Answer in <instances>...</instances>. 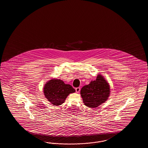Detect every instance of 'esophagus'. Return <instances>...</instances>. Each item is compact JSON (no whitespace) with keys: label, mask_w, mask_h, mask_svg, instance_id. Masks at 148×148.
<instances>
[{"label":"esophagus","mask_w":148,"mask_h":148,"mask_svg":"<svg viewBox=\"0 0 148 148\" xmlns=\"http://www.w3.org/2000/svg\"><path fill=\"white\" fill-rule=\"evenodd\" d=\"M75 90H76L77 92H79L80 91V87L76 88H75Z\"/></svg>","instance_id":"1"}]
</instances>
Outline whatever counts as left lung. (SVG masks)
<instances>
[{"mask_svg":"<svg viewBox=\"0 0 148 148\" xmlns=\"http://www.w3.org/2000/svg\"><path fill=\"white\" fill-rule=\"evenodd\" d=\"M109 85L101 75H98L95 80L84 86L80 91L85 106L97 108L108 99L110 94Z\"/></svg>","mask_w":148,"mask_h":148,"instance_id":"obj_1","label":"left lung"}]
</instances>
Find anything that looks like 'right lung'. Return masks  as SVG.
Returning <instances> with one entry per match:
<instances>
[{"instance_id":"right-lung-1","label":"right lung","mask_w":148,"mask_h":148,"mask_svg":"<svg viewBox=\"0 0 148 148\" xmlns=\"http://www.w3.org/2000/svg\"><path fill=\"white\" fill-rule=\"evenodd\" d=\"M44 94L45 98L54 106H60L65 101L69 94L75 90L71 85L66 84L59 79H51L45 84Z\"/></svg>"}]
</instances>
